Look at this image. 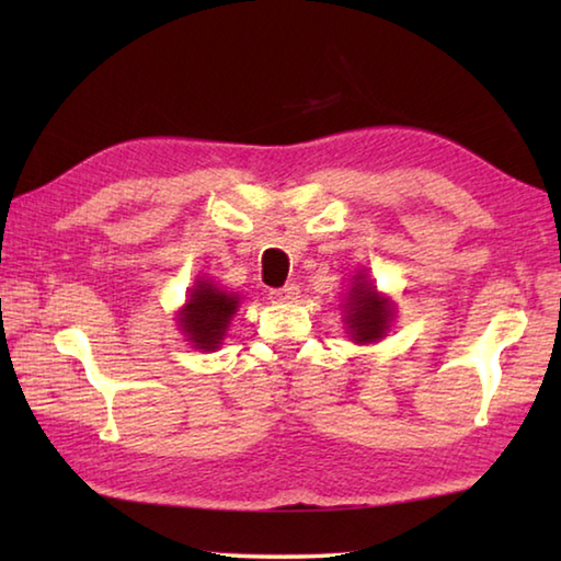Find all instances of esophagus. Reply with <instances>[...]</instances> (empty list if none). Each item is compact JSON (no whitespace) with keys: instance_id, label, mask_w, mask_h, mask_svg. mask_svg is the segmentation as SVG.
I'll use <instances>...</instances> for the list:
<instances>
[{"instance_id":"1","label":"esophagus","mask_w":561,"mask_h":561,"mask_svg":"<svg viewBox=\"0 0 561 561\" xmlns=\"http://www.w3.org/2000/svg\"><path fill=\"white\" fill-rule=\"evenodd\" d=\"M297 294H299L297 284H287V287H282V289H272L270 299L272 301H291V299H297Z\"/></svg>"}]
</instances>
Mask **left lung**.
Segmentation results:
<instances>
[{"label":"left lung","instance_id":"obj_1","mask_svg":"<svg viewBox=\"0 0 561 561\" xmlns=\"http://www.w3.org/2000/svg\"><path fill=\"white\" fill-rule=\"evenodd\" d=\"M344 314L351 339L356 344H374V341L383 339L388 327H391L393 304L376 291L374 284L366 279L364 270H360L351 282Z\"/></svg>","mask_w":561,"mask_h":561}]
</instances>
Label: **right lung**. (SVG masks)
<instances>
[{
	"label": "right lung",
	"instance_id": "add662e5",
	"mask_svg": "<svg viewBox=\"0 0 561 561\" xmlns=\"http://www.w3.org/2000/svg\"><path fill=\"white\" fill-rule=\"evenodd\" d=\"M237 307H240L237 294H227L210 279L197 277L187 304L180 309L178 327L195 348L215 351L222 344Z\"/></svg>",
	"mask_w": 561,
	"mask_h": 561
}]
</instances>
